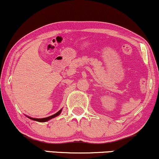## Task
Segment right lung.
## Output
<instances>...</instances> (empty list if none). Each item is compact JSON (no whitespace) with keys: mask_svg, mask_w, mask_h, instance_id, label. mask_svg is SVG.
<instances>
[{"mask_svg":"<svg viewBox=\"0 0 159 159\" xmlns=\"http://www.w3.org/2000/svg\"><path fill=\"white\" fill-rule=\"evenodd\" d=\"M61 111H62V109H61V110L58 111V112H57L56 114L52 115V116H48V117H45V118H39H39H33V117H30V116H27V115H26V116H27V117H28L29 119H30V120H34V121L40 122V123H44V122L48 121V120H52V119H53V118H54V117H56V116H59V115L61 114Z\"/></svg>","mask_w":159,"mask_h":159,"instance_id":"right-lung-1","label":"right lung"}]
</instances>
